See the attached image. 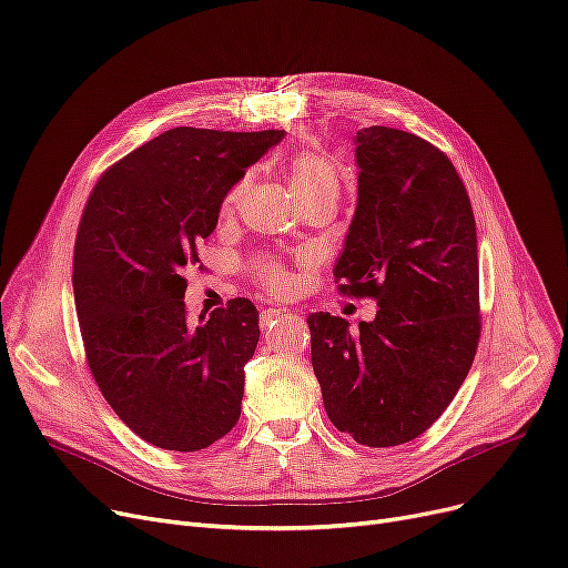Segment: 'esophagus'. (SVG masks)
I'll list each match as a JSON object with an SVG mask.
<instances>
[{
    "label": "esophagus",
    "instance_id": "esophagus-1",
    "mask_svg": "<svg viewBox=\"0 0 568 568\" xmlns=\"http://www.w3.org/2000/svg\"><path fill=\"white\" fill-rule=\"evenodd\" d=\"M290 315V311L287 308H264L262 313H260V327L262 329H271L274 327L278 320H283V317H287Z\"/></svg>",
    "mask_w": 568,
    "mask_h": 568
}]
</instances>
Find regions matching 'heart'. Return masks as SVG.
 <instances>
[{"mask_svg": "<svg viewBox=\"0 0 568 568\" xmlns=\"http://www.w3.org/2000/svg\"><path fill=\"white\" fill-rule=\"evenodd\" d=\"M287 181H290L292 194L297 196V202L311 200V196H334L336 200L341 190V171L336 162L329 160L327 155L304 151L290 160ZM245 185H248V181H241L225 194L223 200L225 215L234 213L245 192ZM257 274H260V283L268 292H287L292 285V276L278 262H262L257 266Z\"/></svg>", "mask_w": 568, "mask_h": 568, "instance_id": "heart-1", "label": "heart"}]
</instances>
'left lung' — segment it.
<instances>
[{
	"instance_id": "obj_1",
	"label": "left lung",
	"mask_w": 568,
	"mask_h": 568,
	"mask_svg": "<svg viewBox=\"0 0 568 568\" xmlns=\"http://www.w3.org/2000/svg\"><path fill=\"white\" fill-rule=\"evenodd\" d=\"M355 162L357 206L334 276L378 311L355 332L311 313V362L332 425L389 448L427 432L474 364L476 220L453 162L420 136L364 128Z\"/></svg>"
}]
</instances>
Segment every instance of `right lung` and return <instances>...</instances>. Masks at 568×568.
Returning <instances> with one entry per match:
<instances>
[{
  "label": "right lung",
  "mask_w": 568,
  "mask_h": 568,
  "mask_svg": "<svg viewBox=\"0 0 568 568\" xmlns=\"http://www.w3.org/2000/svg\"><path fill=\"white\" fill-rule=\"evenodd\" d=\"M283 130L176 128L94 185L73 248V297L90 372L143 440L194 453L241 415L243 366L260 341L251 300L187 323L183 271L217 225L225 194Z\"/></svg>",
  "instance_id": "right-lung-1"
}]
</instances>
